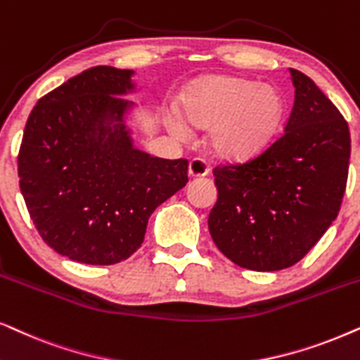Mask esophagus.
<instances>
[{
    "label": "esophagus",
    "instance_id": "esophagus-1",
    "mask_svg": "<svg viewBox=\"0 0 360 360\" xmlns=\"http://www.w3.org/2000/svg\"><path fill=\"white\" fill-rule=\"evenodd\" d=\"M188 174L190 176H205L208 174L207 162L202 160V158H193L188 163Z\"/></svg>",
    "mask_w": 360,
    "mask_h": 360
}]
</instances>
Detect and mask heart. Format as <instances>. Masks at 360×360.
<instances>
[{
	"mask_svg": "<svg viewBox=\"0 0 360 360\" xmlns=\"http://www.w3.org/2000/svg\"><path fill=\"white\" fill-rule=\"evenodd\" d=\"M191 124L210 130V146L226 160H248L263 152L284 117L281 92L269 84L218 76L195 84L185 96ZM174 132L186 137L179 117H170Z\"/></svg>",
	"mask_w": 360,
	"mask_h": 360,
	"instance_id": "1",
	"label": "heart"
}]
</instances>
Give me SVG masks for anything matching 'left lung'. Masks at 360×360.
Instances as JSON below:
<instances>
[{"instance_id":"8db88e82","label":"left lung","mask_w":360,"mask_h":360,"mask_svg":"<svg viewBox=\"0 0 360 360\" xmlns=\"http://www.w3.org/2000/svg\"><path fill=\"white\" fill-rule=\"evenodd\" d=\"M289 72L296 91L284 132L258 157L213 170L210 235L228 259L253 271L304 258L338 218L347 184V122L312 79Z\"/></svg>"}]
</instances>
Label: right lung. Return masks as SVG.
Here are the masks:
<instances>
[{
    "instance_id": "1",
    "label": "right lung",
    "mask_w": 360,
    "mask_h": 360,
    "mask_svg": "<svg viewBox=\"0 0 360 360\" xmlns=\"http://www.w3.org/2000/svg\"><path fill=\"white\" fill-rule=\"evenodd\" d=\"M134 71L97 66L41 97L18 155L20 188L37 233L56 253L115 264L142 245L158 205L188 181V160L134 147L124 115Z\"/></svg>"
}]
</instances>
